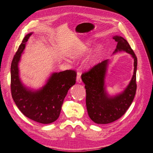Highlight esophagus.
Masks as SVG:
<instances>
[{
	"label": "esophagus",
	"mask_w": 153,
	"mask_h": 153,
	"mask_svg": "<svg viewBox=\"0 0 153 153\" xmlns=\"http://www.w3.org/2000/svg\"><path fill=\"white\" fill-rule=\"evenodd\" d=\"M76 81L77 82L80 84L82 82V79H81V74L79 73V72H78L77 73V78H76Z\"/></svg>",
	"instance_id": "esophagus-1"
}]
</instances>
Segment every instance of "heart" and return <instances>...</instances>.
<instances>
[{"label": "heart", "mask_w": 153, "mask_h": 153, "mask_svg": "<svg viewBox=\"0 0 153 153\" xmlns=\"http://www.w3.org/2000/svg\"><path fill=\"white\" fill-rule=\"evenodd\" d=\"M91 43L89 42H85L79 43L76 48H74L69 51V55L72 58H79L82 56L86 54L90 49ZM101 48L100 47H98L93 53L91 54V56L88 58L87 60V66H92L97 62L99 55L100 54Z\"/></svg>", "instance_id": "b5f03b06"}]
</instances>
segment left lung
I'll list each match as a JSON object with an SVG mask.
<instances>
[{
    "mask_svg": "<svg viewBox=\"0 0 153 153\" xmlns=\"http://www.w3.org/2000/svg\"><path fill=\"white\" fill-rule=\"evenodd\" d=\"M113 38L117 42L113 54L123 51L131 54L134 59V72L131 81L125 89L114 96H110L107 94L105 85L108 59L103 61L82 74L81 79L86 89L88 114L92 121L97 124L114 122L123 116L131 105L136 91L137 58L125 39L117 35Z\"/></svg>",
    "mask_w": 153,
    "mask_h": 153,
    "instance_id": "obj_1",
    "label": "left lung"
}]
</instances>
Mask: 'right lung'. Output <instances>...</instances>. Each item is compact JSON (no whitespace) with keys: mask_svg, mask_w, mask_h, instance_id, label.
Masks as SVG:
<instances>
[{"mask_svg":"<svg viewBox=\"0 0 153 153\" xmlns=\"http://www.w3.org/2000/svg\"><path fill=\"white\" fill-rule=\"evenodd\" d=\"M33 33L27 34L22 40L11 64V92L12 98L22 113L35 122L49 124L60 115L64 98L76 80V72L66 70L53 72L46 84L38 90L30 89L21 81L19 63L27 42Z\"/></svg>","mask_w":153,"mask_h":153,"instance_id":"1","label":"right lung"}]
</instances>
